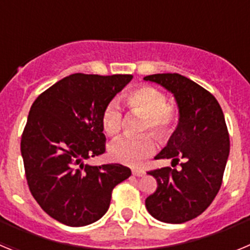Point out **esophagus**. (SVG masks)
<instances>
[{"mask_svg": "<svg viewBox=\"0 0 250 250\" xmlns=\"http://www.w3.org/2000/svg\"><path fill=\"white\" fill-rule=\"evenodd\" d=\"M132 175L134 176H144L145 171L141 169H132Z\"/></svg>", "mask_w": 250, "mask_h": 250, "instance_id": "esophagus-1", "label": "esophagus"}]
</instances>
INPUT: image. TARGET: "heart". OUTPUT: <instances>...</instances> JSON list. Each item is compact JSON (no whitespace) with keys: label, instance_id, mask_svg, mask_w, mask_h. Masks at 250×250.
Wrapping results in <instances>:
<instances>
[{"label":"heart","instance_id":"b5f03b06","mask_svg":"<svg viewBox=\"0 0 250 250\" xmlns=\"http://www.w3.org/2000/svg\"><path fill=\"white\" fill-rule=\"evenodd\" d=\"M130 111L144 116L141 132H150L160 144H165L174 135L179 120V110L176 106L169 105L165 92L151 85H141L124 95ZM104 131L109 136H116L124 125L123 114L116 103L106 106L101 116ZM155 151V143L150 135L138 138H124L112 141L109 146V154L112 160L125 165L141 164Z\"/></svg>","mask_w":250,"mask_h":250}]
</instances>
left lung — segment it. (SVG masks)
Returning a JSON list of instances; mask_svg holds the SVG:
<instances>
[{
  "mask_svg": "<svg viewBox=\"0 0 250 250\" xmlns=\"http://www.w3.org/2000/svg\"><path fill=\"white\" fill-rule=\"evenodd\" d=\"M144 80L174 95L179 123L174 135L155 159H171L182 169L161 167L147 174L158 188L145 200L155 219L182 224L203 213L222 187L230 141L224 114L210 92L179 74H155Z\"/></svg>",
  "mask_w": 250,
  "mask_h": 250,
  "instance_id": "left-lung-1",
  "label": "left lung"
}]
</instances>
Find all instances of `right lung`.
<instances>
[{"mask_svg":"<svg viewBox=\"0 0 250 250\" xmlns=\"http://www.w3.org/2000/svg\"><path fill=\"white\" fill-rule=\"evenodd\" d=\"M131 79L72 74L31 106L21 138L26 179L40 207L57 222L83 227L99 220L112 189L131 175L121 164L83 163L105 152L103 111Z\"/></svg>","mask_w":250,"mask_h":250,"instance_id":"right-lung-1","label":"right lung"}]
</instances>
